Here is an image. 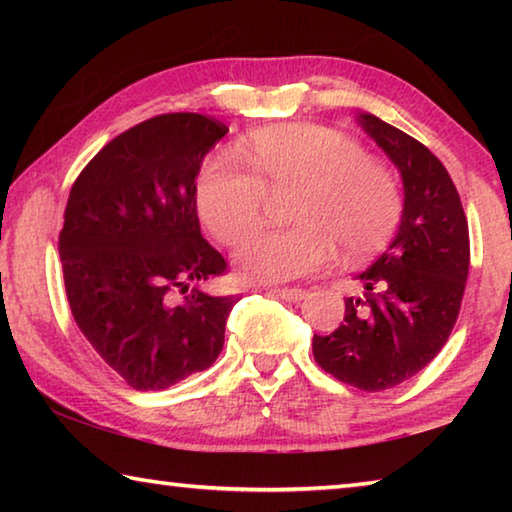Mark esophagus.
Instances as JSON below:
<instances>
[{
    "instance_id": "1",
    "label": "esophagus",
    "mask_w": 512,
    "mask_h": 512,
    "mask_svg": "<svg viewBox=\"0 0 512 512\" xmlns=\"http://www.w3.org/2000/svg\"><path fill=\"white\" fill-rule=\"evenodd\" d=\"M268 293H271V296H275V298H280V300L296 302V305L307 298V291H302V289H268Z\"/></svg>"
}]
</instances>
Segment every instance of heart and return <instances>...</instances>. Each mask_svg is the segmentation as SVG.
I'll use <instances>...</instances> for the list:
<instances>
[{
  "mask_svg": "<svg viewBox=\"0 0 512 512\" xmlns=\"http://www.w3.org/2000/svg\"><path fill=\"white\" fill-rule=\"evenodd\" d=\"M250 168L219 151L196 178V210L225 246L255 230L266 192L298 189L282 232H259L237 250V271L253 282H289L325 268L339 250L343 264L366 262L386 248L402 219L400 185L384 164L366 158L350 137L314 124L266 128L244 146Z\"/></svg>",
  "mask_w": 512,
  "mask_h": 512,
  "instance_id": "b5f03b06",
  "label": "heart"
}]
</instances>
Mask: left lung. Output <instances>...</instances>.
<instances>
[{
    "instance_id": "8db88e82",
    "label": "left lung",
    "mask_w": 512,
    "mask_h": 512,
    "mask_svg": "<svg viewBox=\"0 0 512 512\" xmlns=\"http://www.w3.org/2000/svg\"><path fill=\"white\" fill-rule=\"evenodd\" d=\"M361 124L402 176L400 228L357 280L361 298L345 300V318L327 336L314 334L318 366L359 391H386L443 350L461 311L470 235L456 187L436 155L375 115Z\"/></svg>"
}]
</instances>
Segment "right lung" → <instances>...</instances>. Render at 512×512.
I'll use <instances>...</instances> for the list:
<instances>
[{
    "instance_id": "right-lung-1",
    "label": "right lung",
    "mask_w": 512,
    "mask_h": 512,
    "mask_svg": "<svg viewBox=\"0 0 512 512\" xmlns=\"http://www.w3.org/2000/svg\"><path fill=\"white\" fill-rule=\"evenodd\" d=\"M225 133L196 112L146 119L103 146L69 192L58 237L69 307L135 391H164L223 350L237 298L201 289L225 259L201 235L194 183Z\"/></svg>"
}]
</instances>
